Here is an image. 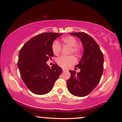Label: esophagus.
Here are the masks:
<instances>
[{"mask_svg":"<svg viewBox=\"0 0 122 122\" xmlns=\"http://www.w3.org/2000/svg\"><path fill=\"white\" fill-rule=\"evenodd\" d=\"M63 71H67V70L66 69H63Z\"/></svg>","mask_w":122,"mask_h":122,"instance_id":"esophagus-1","label":"esophagus"}]
</instances>
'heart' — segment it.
Instances as JSON below:
<instances>
[{
    "mask_svg": "<svg viewBox=\"0 0 122 122\" xmlns=\"http://www.w3.org/2000/svg\"><path fill=\"white\" fill-rule=\"evenodd\" d=\"M62 41L66 44L71 46V52L76 54H79L81 51V48L77 46V41L74 37L71 36H66L62 38ZM53 53L54 54L57 55L61 51V46L57 41H54L51 46ZM76 59L73 56H61L56 60V62L60 66L64 68H68L76 63Z\"/></svg>",
    "mask_w": 122,
    "mask_h": 122,
    "instance_id": "obj_1",
    "label": "heart"
}]
</instances>
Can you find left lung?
<instances>
[{
    "mask_svg": "<svg viewBox=\"0 0 122 122\" xmlns=\"http://www.w3.org/2000/svg\"><path fill=\"white\" fill-rule=\"evenodd\" d=\"M81 40L84 52L76 67L81 71H69L71 77L66 81L68 89L73 96L83 97L93 91L99 83L103 71L104 57L99 46L89 35L83 32L71 33Z\"/></svg>",
    "mask_w": 122,
    "mask_h": 122,
    "instance_id": "1",
    "label": "left lung"
}]
</instances>
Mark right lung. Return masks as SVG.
<instances>
[{
	"mask_svg": "<svg viewBox=\"0 0 122 122\" xmlns=\"http://www.w3.org/2000/svg\"><path fill=\"white\" fill-rule=\"evenodd\" d=\"M63 33H44L34 36L24 44L19 53L18 66L21 79L31 92L47 94L62 73L57 64L49 67V58L54 56L51 46Z\"/></svg>",
	"mask_w": 122,
	"mask_h": 122,
	"instance_id": "obj_1",
	"label": "right lung"
}]
</instances>
